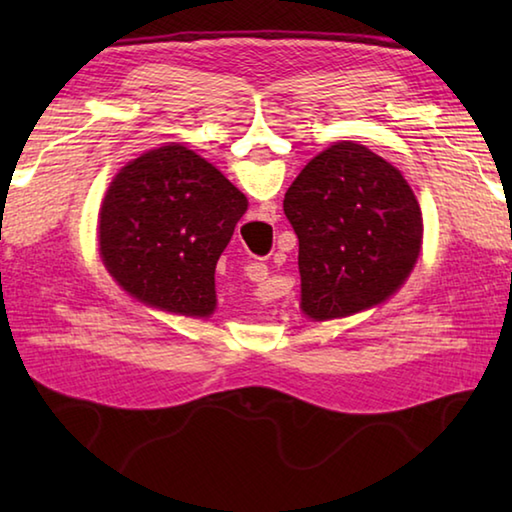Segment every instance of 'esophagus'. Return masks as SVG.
I'll return each instance as SVG.
<instances>
[{
    "mask_svg": "<svg viewBox=\"0 0 512 512\" xmlns=\"http://www.w3.org/2000/svg\"><path fill=\"white\" fill-rule=\"evenodd\" d=\"M266 271H268V268H266L264 264H255V266H250L248 277H250V280H253V282H259V280H264Z\"/></svg>",
    "mask_w": 512,
    "mask_h": 512,
    "instance_id": "1",
    "label": "esophagus"
}]
</instances>
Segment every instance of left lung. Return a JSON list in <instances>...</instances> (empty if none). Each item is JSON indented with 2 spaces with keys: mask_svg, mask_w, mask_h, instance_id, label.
I'll return each mask as SVG.
<instances>
[{
  "mask_svg": "<svg viewBox=\"0 0 512 512\" xmlns=\"http://www.w3.org/2000/svg\"><path fill=\"white\" fill-rule=\"evenodd\" d=\"M284 214L298 235L300 307L311 320L381 305L418 262V198L361 144H332L309 160L284 194Z\"/></svg>",
  "mask_w": 512,
  "mask_h": 512,
  "instance_id": "1",
  "label": "left lung"
}]
</instances>
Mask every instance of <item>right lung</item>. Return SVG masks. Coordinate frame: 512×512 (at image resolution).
<instances>
[{
  "mask_svg": "<svg viewBox=\"0 0 512 512\" xmlns=\"http://www.w3.org/2000/svg\"><path fill=\"white\" fill-rule=\"evenodd\" d=\"M246 210L214 164L180 144L160 146L112 178L99 212L103 264L144 305L207 318L216 262Z\"/></svg>",
  "mask_w": 512,
  "mask_h": 512,
  "instance_id": "obj_1",
  "label": "right lung"
}]
</instances>
